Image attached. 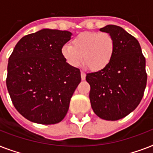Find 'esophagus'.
<instances>
[{
  "label": "esophagus",
  "instance_id": "obj_1",
  "mask_svg": "<svg viewBox=\"0 0 153 153\" xmlns=\"http://www.w3.org/2000/svg\"><path fill=\"white\" fill-rule=\"evenodd\" d=\"M81 78L82 80H85L86 79V73L83 71H81Z\"/></svg>",
  "mask_w": 153,
  "mask_h": 153
}]
</instances>
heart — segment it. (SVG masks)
I'll return each mask as SVG.
<instances>
[{
  "label": "heart",
  "mask_w": 153,
  "mask_h": 153,
  "mask_svg": "<svg viewBox=\"0 0 153 153\" xmlns=\"http://www.w3.org/2000/svg\"><path fill=\"white\" fill-rule=\"evenodd\" d=\"M115 49V43L108 32H82L72 45L62 47V54L71 66L78 67L84 62L93 71H101L109 65Z\"/></svg>",
  "instance_id": "1"
}]
</instances>
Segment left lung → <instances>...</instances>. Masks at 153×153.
Wrapping results in <instances>:
<instances>
[{"label": "left lung", "instance_id": "1", "mask_svg": "<svg viewBox=\"0 0 153 153\" xmlns=\"http://www.w3.org/2000/svg\"><path fill=\"white\" fill-rule=\"evenodd\" d=\"M100 31L114 38V55L105 68L86 74V79L96 115L117 121L133 112L142 99L147 83L145 58L137 39L122 27L110 25Z\"/></svg>", "mask_w": 153, "mask_h": 153}]
</instances>
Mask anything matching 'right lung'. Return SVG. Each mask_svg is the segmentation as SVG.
<instances>
[{"mask_svg": "<svg viewBox=\"0 0 153 153\" xmlns=\"http://www.w3.org/2000/svg\"><path fill=\"white\" fill-rule=\"evenodd\" d=\"M71 36L67 31L42 29L22 37L9 56L6 85L11 100L32 122L59 123L68 111L81 82L80 70L62 54Z\"/></svg>", "mask_w": 153, "mask_h": 153, "instance_id": "1", "label": "right lung"}]
</instances>
